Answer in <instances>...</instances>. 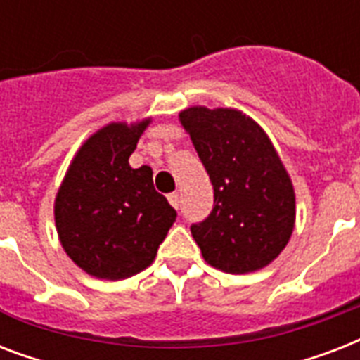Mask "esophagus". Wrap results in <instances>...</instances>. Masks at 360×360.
Masks as SVG:
<instances>
[{
  "mask_svg": "<svg viewBox=\"0 0 360 360\" xmlns=\"http://www.w3.org/2000/svg\"><path fill=\"white\" fill-rule=\"evenodd\" d=\"M168 202L172 203V207L179 209V205H181L179 194H177V192H172V194H168Z\"/></svg>",
  "mask_w": 360,
  "mask_h": 360,
  "instance_id": "esophagus-1",
  "label": "esophagus"
}]
</instances>
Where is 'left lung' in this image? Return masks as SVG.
<instances>
[{
    "instance_id": "8db88e82",
    "label": "left lung",
    "mask_w": 360,
    "mask_h": 360,
    "mask_svg": "<svg viewBox=\"0 0 360 360\" xmlns=\"http://www.w3.org/2000/svg\"><path fill=\"white\" fill-rule=\"evenodd\" d=\"M179 121L214 191L211 214L191 228L203 259L230 274L267 267L295 228V191L273 141L236 108L192 106Z\"/></svg>"
}]
</instances>
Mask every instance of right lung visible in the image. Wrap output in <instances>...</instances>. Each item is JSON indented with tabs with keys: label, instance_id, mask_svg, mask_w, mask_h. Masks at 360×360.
Wrapping results in <instances>:
<instances>
[{
	"label": "right lung",
	"instance_id": "obj_1",
	"mask_svg": "<svg viewBox=\"0 0 360 360\" xmlns=\"http://www.w3.org/2000/svg\"><path fill=\"white\" fill-rule=\"evenodd\" d=\"M151 117L108 123L76 151L53 202L56 230L72 262L101 280L147 269L175 222V209L153 186L149 166L129 157Z\"/></svg>",
	"mask_w": 360,
	"mask_h": 360
}]
</instances>
